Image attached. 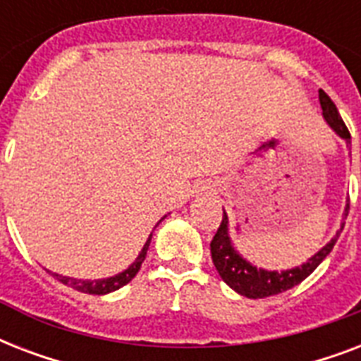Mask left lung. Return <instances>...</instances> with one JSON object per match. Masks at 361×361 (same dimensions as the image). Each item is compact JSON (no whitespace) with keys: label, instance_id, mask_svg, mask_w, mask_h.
<instances>
[{"label":"left lung","instance_id":"obj_1","mask_svg":"<svg viewBox=\"0 0 361 361\" xmlns=\"http://www.w3.org/2000/svg\"><path fill=\"white\" fill-rule=\"evenodd\" d=\"M319 99L326 123L330 125L331 129L336 130L341 138H345L348 142L350 133H348L347 125H345V121L341 120V116L337 112L334 101L322 90H319ZM345 215H348V204L347 208H345ZM339 232L317 255H313L302 266L285 269V271H268V269L257 268L251 262H247L245 258L241 257L240 252L234 249L231 236H228V215L223 212V221H221L219 228L215 232L214 240L209 243V249H212V260H214L215 268L219 271L221 279L225 281L232 290H236L238 294H241V296L257 300V298L275 296L279 292H285L288 288H292V286L300 285L330 255L334 245H336L337 238H339Z\"/></svg>","mask_w":361,"mask_h":361}]
</instances>
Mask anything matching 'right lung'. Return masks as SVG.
<instances>
[{"label": "right lung", "instance_id": "add662e5", "mask_svg": "<svg viewBox=\"0 0 361 361\" xmlns=\"http://www.w3.org/2000/svg\"><path fill=\"white\" fill-rule=\"evenodd\" d=\"M149 241H152V234L147 238V241L142 247L140 255L136 257V260L130 264L129 268L121 271V274L114 275V277H106V279H95V281H84V279H73V277H65V275H58L52 274L54 277L58 281H61L63 285H69L71 288H75V290L86 292V294H95V296H101V294H109V292H114L121 286H125L129 281H133L136 274H138V269H140L142 262H144V258H146L147 247H149Z\"/></svg>", "mask_w": 361, "mask_h": 361}]
</instances>
